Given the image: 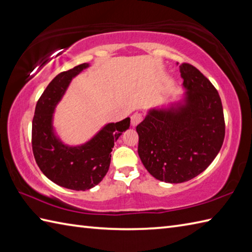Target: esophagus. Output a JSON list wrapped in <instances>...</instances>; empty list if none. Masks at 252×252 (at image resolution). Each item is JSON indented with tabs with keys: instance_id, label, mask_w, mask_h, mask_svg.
<instances>
[{
	"instance_id": "esophagus-1",
	"label": "esophagus",
	"mask_w": 252,
	"mask_h": 252,
	"mask_svg": "<svg viewBox=\"0 0 252 252\" xmlns=\"http://www.w3.org/2000/svg\"><path fill=\"white\" fill-rule=\"evenodd\" d=\"M142 119H143L142 114H140V112H135V114H133L131 117V125L133 126H135L142 121Z\"/></svg>"
}]
</instances>
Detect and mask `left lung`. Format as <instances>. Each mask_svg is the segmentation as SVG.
<instances>
[{
    "label": "left lung",
    "instance_id": "1",
    "mask_svg": "<svg viewBox=\"0 0 252 252\" xmlns=\"http://www.w3.org/2000/svg\"><path fill=\"white\" fill-rule=\"evenodd\" d=\"M185 97L148 111L136 126L138 156L155 179L183 183L203 172L225 136L222 101L212 83L190 63L180 66Z\"/></svg>",
    "mask_w": 252,
    "mask_h": 252
}]
</instances>
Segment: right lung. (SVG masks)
I'll return each mask as SVG.
<instances>
[{
    "label": "right lung",
    "mask_w": 252,
    "mask_h": 252,
    "mask_svg": "<svg viewBox=\"0 0 252 252\" xmlns=\"http://www.w3.org/2000/svg\"><path fill=\"white\" fill-rule=\"evenodd\" d=\"M84 63L52 80L35 106L32 120V151L40 170L55 184L73 190L97 185L108 172L115 142L129 129L130 118L108 123L81 146H67L53 127V112L73 77L88 68Z\"/></svg>",
    "instance_id": "right-lung-1"
}]
</instances>
